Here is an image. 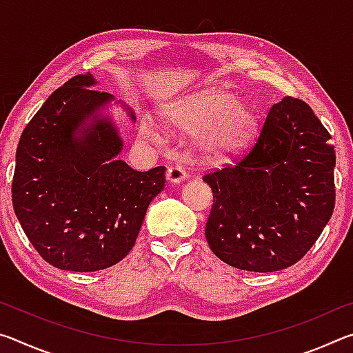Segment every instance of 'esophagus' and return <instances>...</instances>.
I'll return each mask as SVG.
<instances>
[{"label":"esophagus","mask_w":353,"mask_h":353,"mask_svg":"<svg viewBox=\"0 0 353 353\" xmlns=\"http://www.w3.org/2000/svg\"><path fill=\"white\" fill-rule=\"evenodd\" d=\"M187 177V172L182 168V166H170L168 171H166V179L171 183H181Z\"/></svg>","instance_id":"34e87169"}]
</instances>
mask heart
<instances>
[{
    "mask_svg": "<svg viewBox=\"0 0 353 353\" xmlns=\"http://www.w3.org/2000/svg\"><path fill=\"white\" fill-rule=\"evenodd\" d=\"M165 123L181 135H193V148L207 163H221L235 157L254 139L256 113L234 93L208 88L190 94L165 110ZM141 135L162 139V130L149 119L141 121Z\"/></svg>",
    "mask_w": 353,
    "mask_h": 353,
    "instance_id": "heart-1",
    "label": "heart"
}]
</instances>
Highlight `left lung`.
<instances>
[{"mask_svg": "<svg viewBox=\"0 0 353 353\" xmlns=\"http://www.w3.org/2000/svg\"><path fill=\"white\" fill-rule=\"evenodd\" d=\"M310 105L286 97L234 166L208 172L212 252L243 271L274 272L305 255L334 208V146Z\"/></svg>", "mask_w": 353, "mask_h": 353, "instance_id": "left-lung-1", "label": "left lung"}]
</instances>
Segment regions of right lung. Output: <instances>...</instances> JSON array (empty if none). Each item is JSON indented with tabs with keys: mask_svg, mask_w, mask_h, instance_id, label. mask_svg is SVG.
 Segmentation results:
<instances>
[{
	"mask_svg": "<svg viewBox=\"0 0 353 353\" xmlns=\"http://www.w3.org/2000/svg\"><path fill=\"white\" fill-rule=\"evenodd\" d=\"M97 83L90 73L65 82L17 148L15 214L41 259L65 271L93 272L121 261L165 187V166L141 172L118 160L123 141L101 113L113 97L94 90Z\"/></svg>",
	"mask_w": 353,
	"mask_h": 353,
	"instance_id": "right-lung-1",
	"label": "right lung"
}]
</instances>
